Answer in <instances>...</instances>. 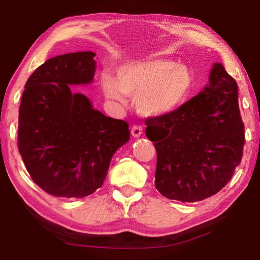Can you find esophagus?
Returning a JSON list of instances; mask_svg holds the SVG:
<instances>
[{
	"label": "esophagus",
	"mask_w": 260,
	"mask_h": 260,
	"mask_svg": "<svg viewBox=\"0 0 260 260\" xmlns=\"http://www.w3.org/2000/svg\"><path fill=\"white\" fill-rule=\"evenodd\" d=\"M142 126L141 125H133L131 128V134L132 136H134V138H139V136L142 134Z\"/></svg>",
	"instance_id": "34e87169"
}]
</instances>
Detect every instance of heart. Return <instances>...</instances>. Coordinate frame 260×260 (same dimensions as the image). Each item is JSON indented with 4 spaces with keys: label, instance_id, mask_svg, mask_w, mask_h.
<instances>
[{
    "label": "heart",
    "instance_id": "1",
    "mask_svg": "<svg viewBox=\"0 0 260 260\" xmlns=\"http://www.w3.org/2000/svg\"><path fill=\"white\" fill-rule=\"evenodd\" d=\"M192 81L190 70L184 65L149 57L121 65L116 79L103 74L101 86L108 100L124 103L125 95L131 96L141 114L157 117L181 107L191 93Z\"/></svg>",
    "mask_w": 260,
    "mask_h": 260
}]
</instances>
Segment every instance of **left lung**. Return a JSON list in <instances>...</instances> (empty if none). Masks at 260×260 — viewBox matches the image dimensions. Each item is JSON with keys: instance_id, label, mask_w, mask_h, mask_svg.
Wrapping results in <instances>:
<instances>
[{"instance_id": "obj_1", "label": "left lung", "mask_w": 260, "mask_h": 260, "mask_svg": "<svg viewBox=\"0 0 260 260\" xmlns=\"http://www.w3.org/2000/svg\"><path fill=\"white\" fill-rule=\"evenodd\" d=\"M237 91L235 79L214 63L200 94L146 120L147 138L157 151L155 187L166 199L203 201L232 179L244 146Z\"/></svg>"}]
</instances>
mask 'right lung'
Wrapping results in <instances>:
<instances>
[{
  "label": "right lung",
  "instance_id": "add662e5",
  "mask_svg": "<svg viewBox=\"0 0 260 260\" xmlns=\"http://www.w3.org/2000/svg\"><path fill=\"white\" fill-rule=\"evenodd\" d=\"M94 57H52L30 74L21 96L18 150L33 181L52 196L83 199L102 187L113 153L129 140L125 120L71 90L93 81Z\"/></svg>",
  "mask_w": 260,
  "mask_h": 260
}]
</instances>
